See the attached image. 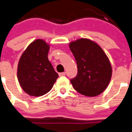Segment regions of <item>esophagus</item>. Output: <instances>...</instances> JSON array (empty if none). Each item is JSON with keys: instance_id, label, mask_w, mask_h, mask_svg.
<instances>
[{"instance_id": "34e87169", "label": "esophagus", "mask_w": 132, "mask_h": 132, "mask_svg": "<svg viewBox=\"0 0 132 132\" xmlns=\"http://www.w3.org/2000/svg\"><path fill=\"white\" fill-rule=\"evenodd\" d=\"M66 75V73L65 72H63V73H59V75L60 76V77H61V76H64V75Z\"/></svg>"}]
</instances>
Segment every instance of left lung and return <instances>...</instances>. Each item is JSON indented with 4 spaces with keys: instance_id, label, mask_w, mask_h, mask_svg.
I'll return each mask as SVG.
<instances>
[{
    "instance_id": "8db88e82",
    "label": "left lung",
    "mask_w": 132,
    "mask_h": 132,
    "mask_svg": "<svg viewBox=\"0 0 132 132\" xmlns=\"http://www.w3.org/2000/svg\"><path fill=\"white\" fill-rule=\"evenodd\" d=\"M77 65V75L71 83L77 92L87 97L101 94L107 88L112 68L106 54L98 44L88 39L69 43Z\"/></svg>"
}]
</instances>
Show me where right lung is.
I'll return each instance as SVG.
<instances>
[{
	"instance_id": "add662e5",
	"label": "right lung",
	"mask_w": 132,
	"mask_h": 132,
	"mask_svg": "<svg viewBox=\"0 0 132 132\" xmlns=\"http://www.w3.org/2000/svg\"><path fill=\"white\" fill-rule=\"evenodd\" d=\"M49 45L36 39L25 49L19 59L17 77L24 92L31 96L45 95L52 89L58 78L48 59Z\"/></svg>"
}]
</instances>
